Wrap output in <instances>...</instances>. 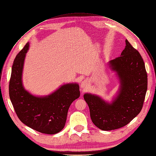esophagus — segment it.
<instances>
[{"instance_id": "esophagus-1", "label": "esophagus", "mask_w": 156, "mask_h": 156, "mask_svg": "<svg viewBox=\"0 0 156 156\" xmlns=\"http://www.w3.org/2000/svg\"><path fill=\"white\" fill-rule=\"evenodd\" d=\"M88 83L87 80L82 81V82L81 83V85H80L81 88H82V89H85L86 88L88 87Z\"/></svg>"}]
</instances>
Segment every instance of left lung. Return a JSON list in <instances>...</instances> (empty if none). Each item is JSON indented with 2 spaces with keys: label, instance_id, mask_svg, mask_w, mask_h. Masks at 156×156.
Instances as JSON below:
<instances>
[{
  "label": "left lung",
  "instance_id": "8db88e82",
  "mask_svg": "<svg viewBox=\"0 0 156 156\" xmlns=\"http://www.w3.org/2000/svg\"><path fill=\"white\" fill-rule=\"evenodd\" d=\"M120 56L109 62L120 81L117 97L109 103L90 93L83 95L95 125L108 131L123 127L141 111L147 88V76L140 53L127 40Z\"/></svg>",
  "mask_w": 156,
  "mask_h": 156
}]
</instances>
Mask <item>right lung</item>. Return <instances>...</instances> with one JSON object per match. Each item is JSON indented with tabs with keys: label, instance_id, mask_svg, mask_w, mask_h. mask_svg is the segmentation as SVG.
Masks as SVG:
<instances>
[{
	"label": "right lung",
	"instance_id": "right-lung-1",
	"mask_svg": "<svg viewBox=\"0 0 156 156\" xmlns=\"http://www.w3.org/2000/svg\"><path fill=\"white\" fill-rule=\"evenodd\" d=\"M29 47L27 42L14 60L9 82L10 98L18 117L26 126L42 133L55 134L64 128L69 106L80 97L79 86L76 83H66L48 96L31 95L22 83Z\"/></svg>",
	"mask_w": 156,
	"mask_h": 156
}]
</instances>
